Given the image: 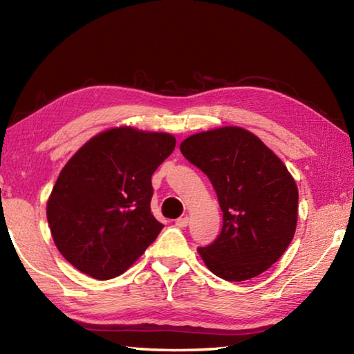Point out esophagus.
I'll list each match as a JSON object with an SVG mask.
<instances>
[{
  "instance_id": "34e87169",
  "label": "esophagus",
  "mask_w": 354,
  "mask_h": 354,
  "mask_svg": "<svg viewBox=\"0 0 354 354\" xmlns=\"http://www.w3.org/2000/svg\"><path fill=\"white\" fill-rule=\"evenodd\" d=\"M175 224L178 227H185L189 224V216H181V218H178V220L175 221Z\"/></svg>"
}]
</instances>
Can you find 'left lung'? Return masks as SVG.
<instances>
[{"label":"left lung","instance_id":"left-lung-1","mask_svg":"<svg viewBox=\"0 0 354 354\" xmlns=\"http://www.w3.org/2000/svg\"><path fill=\"white\" fill-rule=\"evenodd\" d=\"M179 149L207 175L223 210L218 239L198 249L205 266L227 281L265 272L283 255L297 227L299 190L286 165L240 127L192 134Z\"/></svg>","mask_w":354,"mask_h":354}]
</instances>
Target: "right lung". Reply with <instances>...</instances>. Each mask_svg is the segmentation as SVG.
<instances>
[{
    "instance_id": "add662e5",
    "label": "right lung",
    "mask_w": 354,
    "mask_h": 354,
    "mask_svg": "<svg viewBox=\"0 0 354 354\" xmlns=\"http://www.w3.org/2000/svg\"><path fill=\"white\" fill-rule=\"evenodd\" d=\"M170 133L115 127L95 134L63 167L46 216L60 254L97 280L124 274L156 240L151 175L175 150Z\"/></svg>"
}]
</instances>
